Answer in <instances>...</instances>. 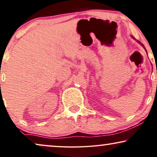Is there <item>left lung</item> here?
<instances>
[{"label": "left lung", "mask_w": 157, "mask_h": 157, "mask_svg": "<svg viewBox=\"0 0 157 157\" xmlns=\"http://www.w3.org/2000/svg\"><path fill=\"white\" fill-rule=\"evenodd\" d=\"M132 37L133 38H134V39H135V38H134V37H133V36H132ZM135 40H136V39H135ZM137 42H138V43H139V44H140L141 45V46H142L144 47V45H143L142 44H141V43H140V42H139V40H137ZM144 49H145V50H146V48H144ZM146 51H147V50H146Z\"/></svg>", "instance_id": "obj_1"}]
</instances>
